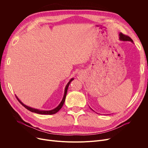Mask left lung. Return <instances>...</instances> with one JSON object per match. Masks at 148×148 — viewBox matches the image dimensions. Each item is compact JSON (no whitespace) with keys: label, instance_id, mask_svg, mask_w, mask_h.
I'll list each match as a JSON object with an SVG mask.
<instances>
[{"label":"left lung","instance_id":"left-lung-1","mask_svg":"<svg viewBox=\"0 0 148 148\" xmlns=\"http://www.w3.org/2000/svg\"><path fill=\"white\" fill-rule=\"evenodd\" d=\"M119 35V40L121 41H131L132 42H133V41L132 40V39L130 37H129L128 36L123 35L122 33H120ZM91 109H92V108H91Z\"/></svg>","mask_w":148,"mask_h":148}]
</instances>
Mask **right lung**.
<instances>
[{"label":"right lung","mask_w":148,"mask_h":148,"mask_svg":"<svg viewBox=\"0 0 148 148\" xmlns=\"http://www.w3.org/2000/svg\"><path fill=\"white\" fill-rule=\"evenodd\" d=\"M73 80H74V78L71 79V80H70L69 81V82L67 83L66 86L65 87V89L64 97H63V98H62V101L60 102V103L59 104V106L58 107H56L55 108H54V109L51 110H39V109H36V108H32V107H29V106H27L23 104L16 95H15V97H16L17 99L18 100V101L21 103V104L22 106H24L26 108H27L28 110H29L30 112H34V113H38V114H55L56 113H57L60 109V108L62 107V106H63V105L64 104V102H65V98H66V94H67V90H68V88L69 87V85L70 83H71Z\"/></svg>","instance_id":"obj_1"}]
</instances>
